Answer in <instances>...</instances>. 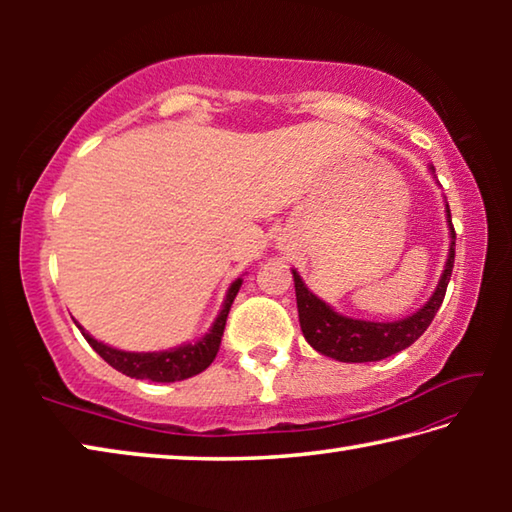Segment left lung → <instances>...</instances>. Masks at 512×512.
Masks as SVG:
<instances>
[{
	"label": "left lung",
	"mask_w": 512,
	"mask_h": 512,
	"mask_svg": "<svg viewBox=\"0 0 512 512\" xmlns=\"http://www.w3.org/2000/svg\"><path fill=\"white\" fill-rule=\"evenodd\" d=\"M433 171V167H431ZM447 210V225H449V253L445 262V271L440 275L436 291L431 298L415 311V314L406 316L402 320H391V323H375V320H361L343 316L339 311L332 309L325 300H320L316 293L307 289L302 282L300 273L293 268V282H296V300H298V318L300 329L305 334L307 343L316 352L325 354L343 363H366V361H381L391 354H397L409 348L424 334V329L431 325L436 311L443 305L449 277H452L454 268V246H456V232L452 225V214Z\"/></svg>",
	"instance_id": "left-lung-1"
}]
</instances>
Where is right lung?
Instances as JSON below:
<instances>
[{
  "label": "right lung",
  "mask_w": 512,
  "mask_h": 512,
  "mask_svg": "<svg viewBox=\"0 0 512 512\" xmlns=\"http://www.w3.org/2000/svg\"><path fill=\"white\" fill-rule=\"evenodd\" d=\"M241 282H244V277H237V280L230 284L228 293H225V300H223L219 316L214 318V323L210 329H207L205 336H201V339L194 343L178 345V348H171V350H160V352L117 350V348H110V345L94 339V336L85 332L79 323H76V327L81 329V334L85 336V341L92 345V350L97 352L103 361H108L112 368L124 372L126 377L151 379V381H160V384H169V381H183V379L198 375V372H203L214 361L216 352H219V345H221L225 320H228L230 307L237 298Z\"/></svg>",
  "instance_id": "right-lung-1"
}]
</instances>
